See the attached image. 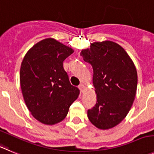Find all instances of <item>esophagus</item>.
I'll list each match as a JSON object with an SVG mask.
<instances>
[{
	"instance_id": "1",
	"label": "esophagus",
	"mask_w": 154,
	"mask_h": 154,
	"mask_svg": "<svg viewBox=\"0 0 154 154\" xmlns=\"http://www.w3.org/2000/svg\"><path fill=\"white\" fill-rule=\"evenodd\" d=\"M84 88H85V87H84V84H80V85L79 86V89H80V92H82V93H83V92H84Z\"/></svg>"
}]
</instances>
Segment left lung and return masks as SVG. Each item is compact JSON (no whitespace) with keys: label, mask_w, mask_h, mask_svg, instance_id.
Here are the masks:
<instances>
[{"label":"left lung","mask_w":154,"mask_h":154,"mask_svg":"<svg viewBox=\"0 0 154 154\" xmlns=\"http://www.w3.org/2000/svg\"><path fill=\"white\" fill-rule=\"evenodd\" d=\"M80 55L93 69V84L97 103L87 111L90 122L106 130L126 117L137 91V74L134 62L122 47L112 41L92 43Z\"/></svg>","instance_id":"8db88e82"}]
</instances>
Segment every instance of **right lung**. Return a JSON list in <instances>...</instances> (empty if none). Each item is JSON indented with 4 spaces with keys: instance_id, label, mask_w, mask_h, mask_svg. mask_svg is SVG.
<instances>
[{
    "instance_id": "add662e5",
    "label": "right lung",
    "mask_w": 154,
    "mask_h": 154,
    "mask_svg": "<svg viewBox=\"0 0 154 154\" xmlns=\"http://www.w3.org/2000/svg\"><path fill=\"white\" fill-rule=\"evenodd\" d=\"M74 50L54 38L38 42L22 61L20 73L23 97L34 118L45 125L64 120L80 90L69 81L63 61Z\"/></svg>"
}]
</instances>
